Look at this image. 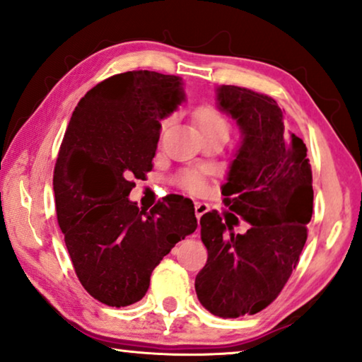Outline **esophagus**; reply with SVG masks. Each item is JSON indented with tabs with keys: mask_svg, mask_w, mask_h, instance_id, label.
<instances>
[{
	"mask_svg": "<svg viewBox=\"0 0 362 362\" xmlns=\"http://www.w3.org/2000/svg\"><path fill=\"white\" fill-rule=\"evenodd\" d=\"M209 209V206L206 203H195V214H197V219L199 221V218H202V216L206 213Z\"/></svg>",
	"mask_w": 362,
	"mask_h": 362,
	"instance_id": "obj_1",
	"label": "esophagus"
}]
</instances>
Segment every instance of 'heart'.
Returning <instances> with one entry per match:
<instances>
[{
  "mask_svg": "<svg viewBox=\"0 0 362 362\" xmlns=\"http://www.w3.org/2000/svg\"><path fill=\"white\" fill-rule=\"evenodd\" d=\"M197 123L202 132H211V129H228V122L223 113H221L214 105L204 104L199 105L195 110ZM169 127V120L163 122V132ZM179 185L188 193H202L204 188L203 177L193 170H187L179 175Z\"/></svg>",
  "mask_w": 362,
  "mask_h": 362,
  "instance_id": "obj_1",
  "label": "heart"
}]
</instances>
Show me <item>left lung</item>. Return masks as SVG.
<instances>
[{
  "instance_id": "8db88e82",
  "label": "left lung",
  "mask_w": 362,
  "mask_h": 362,
  "mask_svg": "<svg viewBox=\"0 0 362 362\" xmlns=\"http://www.w3.org/2000/svg\"><path fill=\"white\" fill-rule=\"evenodd\" d=\"M218 104L242 133L228 182L221 187L224 204L251 226L235 235L238 215L202 216L208 260L197 274L195 291L213 315L237 319L265 309L288 283L307 240L314 190L305 144L286 129L273 97L221 86Z\"/></svg>"
}]
</instances>
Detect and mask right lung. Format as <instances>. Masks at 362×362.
I'll return each mask as SVG.
<instances>
[{"label":"right lung","mask_w":362,"mask_h":362,"mask_svg":"<svg viewBox=\"0 0 362 362\" xmlns=\"http://www.w3.org/2000/svg\"><path fill=\"white\" fill-rule=\"evenodd\" d=\"M182 79L127 71L102 81L78 102L53 172L57 218L81 284L102 304L132 305L153 269L197 229L185 198L148 211L128 195L153 169L160 120L179 107Z\"/></svg>","instance_id":"1"}]
</instances>
